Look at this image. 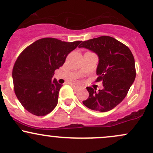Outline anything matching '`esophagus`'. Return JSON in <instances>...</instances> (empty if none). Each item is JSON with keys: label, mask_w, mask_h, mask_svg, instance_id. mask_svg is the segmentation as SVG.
<instances>
[{"label": "esophagus", "mask_w": 153, "mask_h": 153, "mask_svg": "<svg viewBox=\"0 0 153 153\" xmlns=\"http://www.w3.org/2000/svg\"><path fill=\"white\" fill-rule=\"evenodd\" d=\"M72 88H73V89L75 90V91H78V90H79L81 88H80V87L79 86H76V85H72Z\"/></svg>", "instance_id": "obj_1"}]
</instances>
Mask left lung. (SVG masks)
<instances>
[{
    "label": "left lung",
    "mask_w": 153,
    "mask_h": 153,
    "mask_svg": "<svg viewBox=\"0 0 153 153\" xmlns=\"http://www.w3.org/2000/svg\"><path fill=\"white\" fill-rule=\"evenodd\" d=\"M79 48L88 49L98 56L96 82L103 88L96 91L88 87L89 97L82 103L94 111L105 112L114 109L125 98L136 78L135 61L127 46L114 38L103 36L84 42Z\"/></svg>",
    "instance_id": "left-lung-1"
}]
</instances>
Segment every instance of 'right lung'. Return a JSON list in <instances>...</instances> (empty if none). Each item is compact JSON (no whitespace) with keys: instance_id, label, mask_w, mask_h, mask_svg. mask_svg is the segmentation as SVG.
I'll return each mask as SVG.
<instances>
[{"instance_id":"1","label":"right lung","mask_w":153,"mask_h":153,"mask_svg":"<svg viewBox=\"0 0 153 153\" xmlns=\"http://www.w3.org/2000/svg\"><path fill=\"white\" fill-rule=\"evenodd\" d=\"M81 42L44 38L21 52L14 63L12 78L16 96L27 111L44 116L55 109L62 85L52 78Z\"/></svg>"}]
</instances>
